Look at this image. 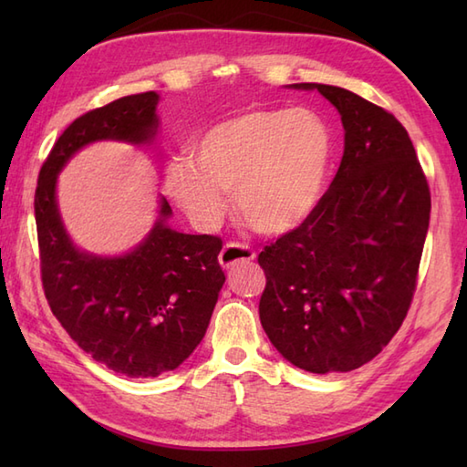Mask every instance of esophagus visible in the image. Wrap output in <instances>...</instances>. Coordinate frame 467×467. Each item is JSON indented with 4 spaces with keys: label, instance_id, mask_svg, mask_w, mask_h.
<instances>
[{
    "label": "esophagus",
    "instance_id": "esophagus-1",
    "mask_svg": "<svg viewBox=\"0 0 467 467\" xmlns=\"http://www.w3.org/2000/svg\"><path fill=\"white\" fill-rule=\"evenodd\" d=\"M254 259V251L251 246L239 244V243H228L224 244V249L218 254V263H221L223 269H233L239 263H246Z\"/></svg>",
    "mask_w": 467,
    "mask_h": 467
}]
</instances>
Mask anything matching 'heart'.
Instances as JSON below:
<instances>
[{
  "mask_svg": "<svg viewBox=\"0 0 467 467\" xmlns=\"http://www.w3.org/2000/svg\"><path fill=\"white\" fill-rule=\"evenodd\" d=\"M333 138L309 108H253L228 116L194 138L191 158L166 168V191L202 226L224 213L233 188L236 213L253 231L285 234L319 204Z\"/></svg>",
  "mask_w": 467,
  "mask_h": 467,
  "instance_id": "obj_1",
  "label": "heart"
}]
</instances>
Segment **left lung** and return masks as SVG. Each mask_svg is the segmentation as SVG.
<instances>
[{
    "label": "left lung",
    "mask_w": 467,
    "mask_h": 467,
    "mask_svg": "<svg viewBox=\"0 0 467 467\" xmlns=\"http://www.w3.org/2000/svg\"><path fill=\"white\" fill-rule=\"evenodd\" d=\"M317 90L341 114L343 158L306 221L259 254V315L286 361L345 373L371 361L408 315L431 196L410 134L393 114L345 88Z\"/></svg>",
    "instance_id": "1"
}]
</instances>
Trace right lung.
Listing matches in <instances>:
<instances>
[{
  "instance_id": "1",
  "label": "right lung",
  "mask_w": 467,
  "mask_h": 467,
  "mask_svg": "<svg viewBox=\"0 0 467 467\" xmlns=\"http://www.w3.org/2000/svg\"><path fill=\"white\" fill-rule=\"evenodd\" d=\"M158 102L156 92L124 96L76 118L39 171L34 202L49 309L94 361L128 377L172 371L202 341L224 285L223 241L168 226L172 208L161 196L154 226L132 251L88 253L69 239L56 186L69 158L88 144H152Z\"/></svg>"
}]
</instances>
